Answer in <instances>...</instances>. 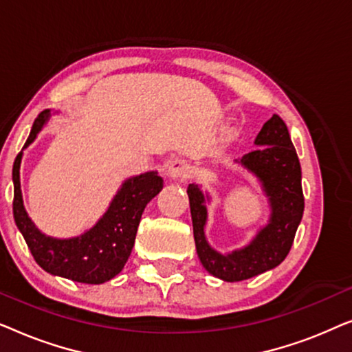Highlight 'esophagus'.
<instances>
[{"label": "esophagus", "instance_id": "1", "mask_svg": "<svg viewBox=\"0 0 352 352\" xmlns=\"http://www.w3.org/2000/svg\"><path fill=\"white\" fill-rule=\"evenodd\" d=\"M192 173V168L186 160H173L168 166L166 175L171 177V179H184V177H189Z\"/></svg>", "mask_w": 352, "mask_h": 352}]
</instances>
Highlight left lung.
Listing matches in <instances>:
<instances>
[{"label":"left lung","mask_w":352,"mask_h":352,"mask_svg":"<svg viewBox=\"0 0 352 352\" xmlns=\"http://www.w3.org/2000/svg\"><path fill=\"white\" fill-rule=\"evenodd\" d=\"M254 146L258 148L235 163L259 181L271 214L267 224L245 247L229 253H219L211 247L205 235L210 195L195 182L187 187L197 254L206 271L224 282L247 280L277 267L290 252L305 211L300 160L287 124L278 115H272L263 124Z\"/></svg>","instance_id":"obj_1"}]
</instances>
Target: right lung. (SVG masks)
Here are the masks:
<instances>
[{"label": "right lung", "instance_id": "obj_1", "mask_svg": "<svg viewBox=\"0 0 352 352\" xmlns=\"http://www.w3.org/2000/svg\"><path fill=\"white\" fill-rule=\"evenodd\" d=\"M51 110L38 115L25 146L14 160V221L25 239L38 266L52 276L80 283L109 282L126 264L134 247L138 226L144 208L163 189V179L157 171L131 176L117 190L109 208L93 228L70 239H57L43 234L28 216L21 190V162L23 151L35 141L38 133L47 123Z\"/></svg>", "mask_w": 352, "mask_h": 352}]
</instances>
